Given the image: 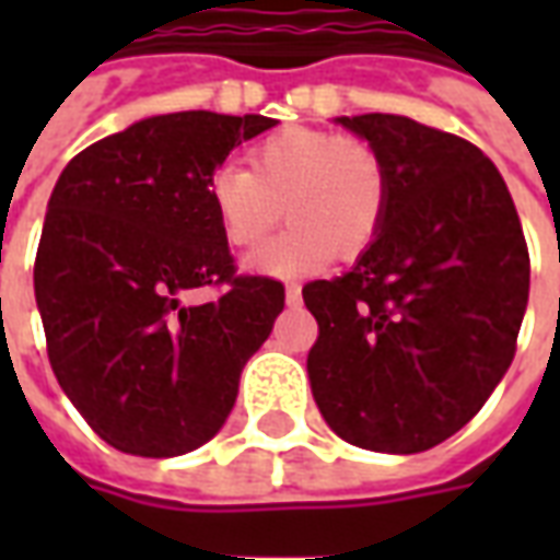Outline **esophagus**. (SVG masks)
Listing matches in <instances>:
<instances>
[{
    "label": "esophagus",
    "mask_w": 560,
    "mask_h": 560,
    "mask_svg": "<svg viewBox=\"0 0 560 560\" xmlns=\"http://www.w3.org/2000/svg\"><path fill=\"white\" fill-rule=\"evenodd\" d=\"M284 300H288V305H300L303 303V288L300 284H288L284 288Z\"/></svg>",
    "instance_id": "1"
}]
</instances>
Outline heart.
Listing matches in <instances>:
<instances>
[{"label":"heart","mask_w":560,"mask_h":560,"mask_svg":"<svg viewBox=\"0 0 560 560\" xmlns=\"http://www.w3.org/2000/svg\"><path fill=\"white\" fill-rule=\"evenodd\" d=\"M207 197L224 243L243 252L267 240L284 207L293 224L248 257V267L296 279L329 267L339 252L360 257L375 243L387 219L389 179L365 140L281 128L248 149V171L215 167Z\"/></svg>","instance_id":"1"}]
</instances>
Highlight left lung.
<instances>
[{
  "instance_id": "1",
  "label": "left lung",
  "mask_w": 560,
  "mask_h": 560,
  "mask_svg": "<svg viewBox=\"0 0 560 560\" xmlns=\"http://www.w3.org/2000/svg\"><path fill=\"white\" fill-rule=\"evenodd\" d=\"M389 179L384 228L357 267L308 281L312 393L341 441L432 450L513 363L530 257L501 173L470 140L396 114L341 116Z\"/></svg>"
}]
</instances>
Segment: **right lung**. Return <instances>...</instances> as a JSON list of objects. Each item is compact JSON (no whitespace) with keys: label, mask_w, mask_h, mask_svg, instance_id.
Masks as SVG:
<instances>
[{"label":"right lung","mask_w":560,"mask_h":560,"mask_svg":"<svg viewBox=\"0 0 560 560\" xmlns=\"http://www.w3.org/2000/svg\"><path fill=\"white\" fill-rule=\"evenodd\" d=\"M260 114L152 116L92 143L56 183L35 300L59 387L122 453L183 456L219 432L240 372L284 308V284L236 272L207 179ZM197 287L220 291L184 303Z\"/></svg>","instance_id":"obj_1"}]
</instances>
